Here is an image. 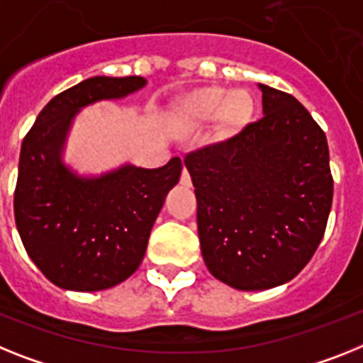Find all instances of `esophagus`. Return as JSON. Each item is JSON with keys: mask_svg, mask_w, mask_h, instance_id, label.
<instances>
[{"mask_svg": "<svg viewBox=\"0 0 363 363\" xmlns=\"http://www.w3.org/2000/svg\"><path fill=\"white\" fill-rule=\"evenodd\" d=\"M181 184H182V186H190V184H191V177H190V173H188L186 167H184V169H182Z\"/></svg>", "mask_w": 363, "mask_h": 363, "instance_id": "obj_1", "label": "esophagus"}]
</instances>
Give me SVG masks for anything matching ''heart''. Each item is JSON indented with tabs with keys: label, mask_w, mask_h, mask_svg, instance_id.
<instances>
[{
	"label": "heart",
	"mask_w": 363,
	"mask_h": 363,
	"mask_svg": "<svg viewBox=\"0 0 363 363\" xmlns=\"http://www.w3.org/2000/svg\"><path fill=\"white\" fill-rule=\"evenodd\" d=\"M179 114L188 123H205L218 116L221 133L236 135L251 121L255 99L243 88L227 94L223 86H203L182 97Z\"/></svg>",
	"instance_id": "obj_1"
}]
</instances>
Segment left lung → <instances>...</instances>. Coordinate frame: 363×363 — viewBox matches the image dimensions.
Returning a JSON list of instances; mask_svg holds the SVG:
<instances>
[{
    "label": "left lung",
    "instance_id": "obj_1",
    "mask_svg": "<svg viewBox=\"0 0 363 363\" xmlns=\"http://www.w3.org/2000/svg\"><path fill=\"white\" fill-rule=\"evenodd\" d=\"M260 90V120L184 157L206 267L247 291L299 275L321 243L334 194L325 130L291 94Z\"/></svg>",
    "mask_w": 363,
    "mask_h": 363
}]
</instances>
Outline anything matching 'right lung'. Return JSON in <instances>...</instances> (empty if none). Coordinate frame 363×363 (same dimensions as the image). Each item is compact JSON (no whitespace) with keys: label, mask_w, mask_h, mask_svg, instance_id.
Wrapping results in <instances>:
<instances>
[{"label":"right lung","mask_w":363,"mask_h":363,"mask_svg":"<svg viewBox=\"0 0 363 363\" xmlns=\"http://www.w3.org/2000/svg\"><path fill=\"white\" fill-rule=\"evenodd\" d=\"M145 84L140 75L90 77L55 96L21 142L14 219L27 255L64 290H106L144 260L155 219L181 179V158L157 169L123 166L79 179L60 160L75 112Z\"/></svg>","instance_id":"add662e5"}]
</instances>
